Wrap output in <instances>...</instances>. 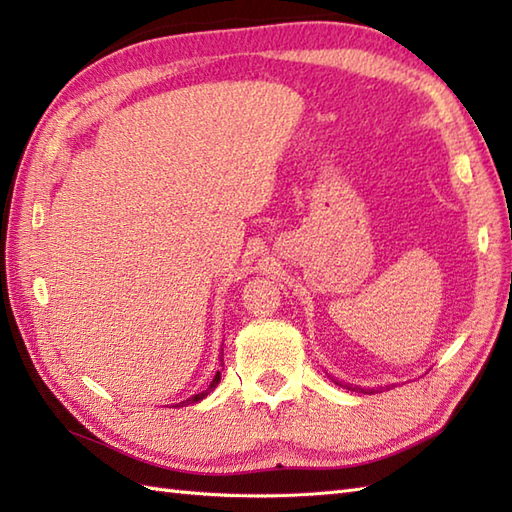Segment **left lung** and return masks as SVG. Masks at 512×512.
<instances>
[{
	"label": "left lung",
	"mask_w": 512,
	"mask_h": 512,
	"mask_svg": "<svg viewBox=\"0 0 512 512\" xmlns=\"http://www.w3.org/2000/svg\"><path fill=\"white\" fill-rule=\"evenodd\" d=\"M336 385H343V383H336ZM343 387H347L350 391H358V394H372L374 389H363V387H352V385H343Z\"/></svg>",
	"instance_id": "1"
}]
</instances>
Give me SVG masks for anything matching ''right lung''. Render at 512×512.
I'll list each match as a JSON object with an SVG mask.
<instances>
[{
	"label": "right lung",
	"mask_w": 512,
	"mask_h": 512,
	"mask_svg": "<svg viewBox=\"0 0 512 512\" xmlns=\"http://www.w3.org/2000/svg\"><path fill=\"white\" fill-rule=\"evenodd\" d=\"M220 365H224V358H220ZM220 376H222V372H217L215 374V378L211 380V385L209 387H206L204 391H200V394H195V396H191V398H187V400H182V402H178V405L176 407H182V405H193V402H200L202 398H206V396H209L211 394V391L217 387V383H220Z\"/></svg>",
	"instance_id": "obj_1"
}]
</instances>
